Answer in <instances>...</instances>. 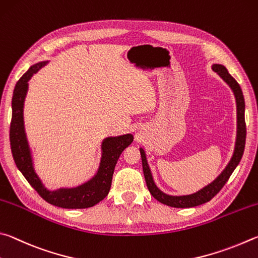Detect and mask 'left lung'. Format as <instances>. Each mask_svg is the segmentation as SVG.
<instances>
[{
	"instance_id": "1",
	"label": "left lung",
	"mask_w": 258,
	"mask_h": 258,
	"mask_svg": "<svg viewBox=\"0 0 258 258\" xmlns=\"http://www.w3.org/2000/svg\"><path fill=\"white\" fill-rule=\"evenodd\" d=\"M212 69L215 71L221 78H222L225 83L229 85V87L232 89L236 97L237 103V138H236V146H234V152L231 157V160L225 166V169L222 171L218 178H216L213 182L207 184L201 190H198L195 194L186 196H171L168 194L160 190L154 182L152 177V172L150 166H148L145 151L143 148H139L142 155V162H143V171L144 175H145L146 184L152 196L155 198L156 201L164 205H168L171 207H177V209H188V207H194L204 204V203L210 202L216 194H218L221 189L223 188L225 182L228 181L230 175L232 174L234 169L240 162L243 150H245V143H246V122H245V99H243L242 90L240 86L236 81V79L229 74L227 68L222 64H213Z\"/></svg>"
}]
</instances>
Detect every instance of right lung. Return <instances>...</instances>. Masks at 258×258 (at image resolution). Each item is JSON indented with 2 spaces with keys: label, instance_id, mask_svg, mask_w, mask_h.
I'll list each match as a JSON object with an SVG mask.
<instances>
[{
  "label": "right lung",
  "instance_id": "obj_1",
  "mask_svg": "<svg viewBox=\"0 0 258 258\" xmlns=\"http://www.w3.org/2000/svg\"><path fill=\"white\" fill-rule=\"evenodd\" d=\"M46 63V61H44L31 66L28 71L18 80L13 90L12 119L10 124L12 156L17 168L44 201L62 209H87L96 205L107 196L116 162L124 148L133 143L134 137L132 134H126L104 139L99 168L97 173L89 181L75 188H60L53 191L47 190L35 172L24 124V103L28 90V81Z\"/></svg>",
  "mask_w": 258,
  "mask_h": 258
}]
</instances>
